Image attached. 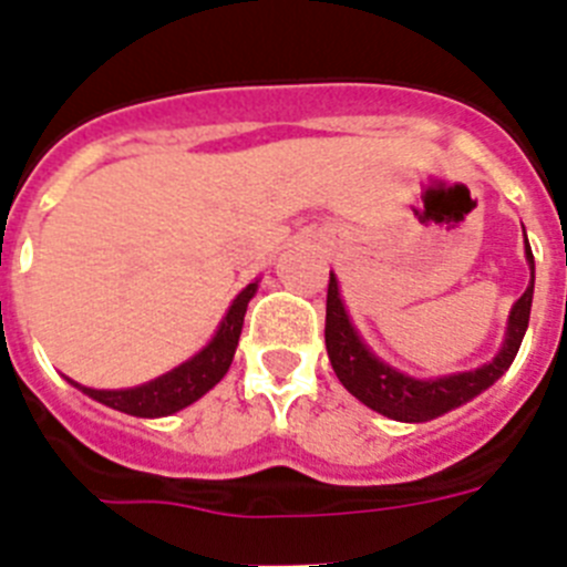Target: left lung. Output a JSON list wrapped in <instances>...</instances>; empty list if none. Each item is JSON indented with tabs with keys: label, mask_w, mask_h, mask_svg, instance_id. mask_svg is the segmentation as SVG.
Returning <instances> with one entry per match:
<instances>
[{
	"label": "left lung",
	"mask_w": 567,
	"mask_h": 567,
	"mask_svg": "<svg viewBox=\"0 0 567 567\" xmlns=\"http://www.w3.org/2000/svg\"><path fill=\"white\" fill-rule=\"evenodd\" d=\"M525 233V229H523ZM525 258L530 267V284L523 298L511 307L508 329L499 352L494 360L483 363L471 372L445 374V378L420 380L412 374L400 372L394 365L383 363L352 327L343 300H340L338 278L329 272V292H327V352L332 360V369L346 392L354 394L363 405L374 409L383 417L400 420V423H425L440 414L452 412L457 405L468 403L477 394H483L488 385L497 383L508 365L514 363L519 352V343L525 338L530 318V300H534V255H530L528 238H525Z\"/></svg>",
	"instance_id": "8db88e82"
}]
</instances>
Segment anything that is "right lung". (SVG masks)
<instances>
[{
    "instance_id": "add662e5",
    "label": "right lung",
    "mask_w": 567,
    "mask_h": 567,
    "mask_svg": "<svg viewBox=\"0 0 567 567\" xmlns=\"http://www.w3.org/2000/svg\"><path fill=\"white\" fill-rule=\"evenodd\" d=\"M255 289H258V280L240 289L213 340L204 346L202 352L193 354L187 363L175 365L173 372L150 380V383L133 385V389H87V385H79L73 380L70 383L82 389L87 398L110 405L115 412L133 414V417H167V414L182 412L189 403L204 398L215 383H221L224 374L229 372L235 346H238L240 329H244V315H247Z\"/></svg>"
}]
</instances>
